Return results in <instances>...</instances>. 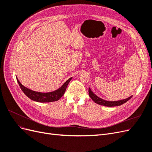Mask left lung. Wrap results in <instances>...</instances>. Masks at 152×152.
Segmentation results:
<instances>
[{"instance_id":"left-lung-1","label":"left lung","mask_w":152,"mask_h":152,"mask_svg":"<svg viewBox=\"0 0 152 152\" xmlns=\"http://www.w3.org/2000/svg\"><path fill=\"white\" fill-rule=\"evenodd\" d=\"M89 95L90 96V98L93 99L94 102L100 105H103V106H106V107H115V106H120L124 103H126L128 100H129L132 97V96H130L126 99H122V100H119V101H115V102H110V101H106L104 100L102 98H100L98 97V96H96L94 93H93V91L91 90L90 88H89Z\"/></svg>"}]
</instances>
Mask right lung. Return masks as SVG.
<instances>
[{
  "label": "right lung",
  "mask_w": 152,
  "mask_h": 152,
  "mask_svg": "<svg viewBox=\"0 0 152 152\" xmlns=\"http://www.w3.org/2000/svg\"><path fill=\"white\" fill-rule=\"evenodd\" d=\"M72 79V77L70 78L63 84L61 87H59V89L56 91L49 92V93H40V92H36L30 90L27 88V87L23 86L20 83V82L18 80V78H16L18 83L19 84L21 89L27 97H28L31 100L35 101V102L41 103H49L56 102V101L59 100L62 97V96L65 94L67 86Z\"/></svg>",
  "instance_id": "right-lung-1"
}]
</instances>
